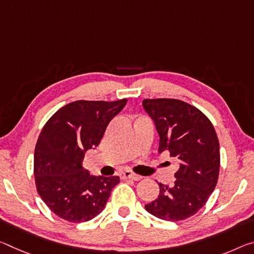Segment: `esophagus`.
<instances>
[{
	"label": "esophagus",
	"mask_w": 254,
	"mask_h": 254,
	"mask_svg": "<svg viewBox=\"0 0 254 254\" xmlns=\"http://www.w3.org/2000/svg\"><path fill=\"white\" fill-rule=\"evenodd\" d=\"M122 178L123 179H132V180H134V181H140V180L142 179L140 175H136V174H134V173H132L130 171L123 172L122 173Z\"/></svg>",
	"instance_id": "obj_1"
}]
</instances>
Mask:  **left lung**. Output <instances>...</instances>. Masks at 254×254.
I'll return each mask as SVG.
<instances>
[{"label":"left lung","instance_id":"8db88e82","mask_svg":"<svg viewBox=\"0 0 254 254\" xmlns=\"http://www.w3.org/2000/svg\"><path fill=\"white\" fill-rule=\"evenodd\" d=\"M142 106L159 135L158 152L179 160L175 182L159 183V195L144 206L149 214L179 221L196 214L215 190L219 175V141L210 121L179 99H144Z\"/></svg>","mask_w":254,"mask_h":254}]
</instances>
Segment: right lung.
Segmentation results:
<instances>
[{
	"mask_svg": "<svg viewBox=\"0 0 254 254\" xmlns=\"http://www.w3.org/2000/svg\"><path fill=\"white\" fill-rule=\"evenodd\" d=\"M76 100L55 113L40 132L34 156L38 194L56 216L83 223L105 208L119 176H92L83 168L87 150L97 147L108 123L127 105Z\"/></svg>",
	"mask_w": 254,
	"mask_h": 254,
	"instance_id": "right-lung-1",
	"label": "right lung"
}]
</instances>
